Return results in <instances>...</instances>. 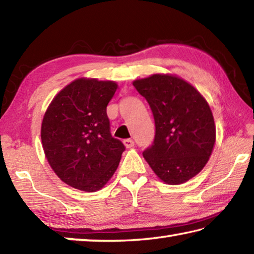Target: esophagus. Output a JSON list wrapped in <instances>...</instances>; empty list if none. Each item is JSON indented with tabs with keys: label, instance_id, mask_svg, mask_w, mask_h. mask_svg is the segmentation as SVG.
Listing matches in <instances>:
<instances>
[{
	"label": "esophagus",
	"instance_id": "obj_1",
	"mask_svg": "<svg viewBox=\"0 0 254 254\" xmlns=\"http://www.w3.org/2000/svg\"><path fill=\"white\" fill-rule=\"evenodd\" d=\"M123 143L127 148H132L133 145H134V141H133L132 139H126V140H123Z\"/></svg>",
	"mask_w": 254,
	"mask_h": 254
}]
</instances>
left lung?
Segmentation results:
<instances>
[{"instance_id":"left-lung-1","label":"left lung","mask_w":254,"mask_h":254,"mask_svg":"<svg viewBox=\"0 0 254 254\" xmlns=\"http://www.w3.org/2000/svg\"><path fill=\"white\" fill-rule=\"evenodd\" d=\"M149 103L156 134L142 152L162 182L178 185L204 168L216 137L214 118L200 93L173 75L154 74L133 81Z\"/></svg>"}]
</instances>
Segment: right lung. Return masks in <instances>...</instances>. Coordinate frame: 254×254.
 <instances>
[{
  "label": "right lung",
  "mask_w": 254,
  "mask_h": 254,
  "mask_svg": "<svg viewBox=\"0 0 254 254\" xmlns=\"http://www.w3.org/2000/svg\"><path fill=\"white\" fill-rule=\"evenodd\" d=\"M114 81L79 78L55 96L41 124L47 160L69 186L96 191L117 170L126 147L112 136L106 106Z\"/></svg>",
  "instance_id": "obj_1"
}]
</instances>
